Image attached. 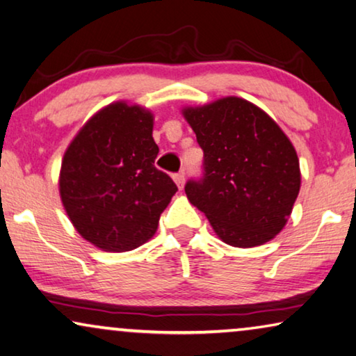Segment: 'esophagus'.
I'll return each instance as SVG.
<instances>
[{
    "label": "esophagus",
    "mask_w": 356,
    "mask_h": 356,
    "mask_svg": "<svg viewBox=\"0 0 356 356\" xmlns=\"http://www.w3.org/2000/svg\"><path fill=\"white\" fill-rule=\"evenodd\" d=\"M174 182H176V185H177V188L179 190H182L184 188V185H185V176H184V172H179V174H174Z\"/></svg>",
    "instance_id": "1"
}]
</instances>
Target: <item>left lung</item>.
Masks as SVG:
<instances>
[{"label":"left lung","mask_w":356,"mask_h":356,"mask_svg":"<svg viewBox=\"0 0 356 356\" xmlns=\"http://www.w3.org/2000/svg\"><path fill=\"white\" fill-rule=\"evenodd\" d=\"M204 152V177L185 193L235 248L261 246L284 229L300 190L296 148L273 118L235 95L182 108Z\"/></svg>","instance_id":"obj_1"}]
</instances>
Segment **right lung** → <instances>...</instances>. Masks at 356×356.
<instances>
[{
    "instance_id": "right-lung-1",
    "label": "right lung",
    "mask_w": 356,
    "mask_h": 356,
    "mask_svg": "<svg viewBox=\"0 0 356 356\" xmlns=\"http://www.w3.org/2000/svg\"><path fill=\"white\" fill-rule=\"evenodd\" d=\"M152 134V111L118 100L94 113L63 153V209L79 235L102 251H132L147 243L177 192L155 168Z\"/></svg>"
}]
</instances>
